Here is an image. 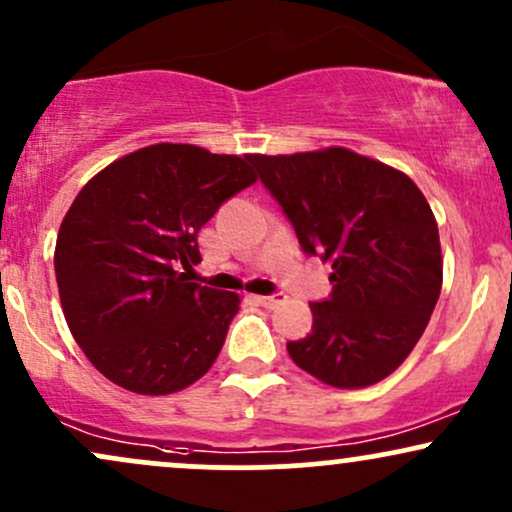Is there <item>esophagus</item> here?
<instances>
[{
    "label": "esophagus",
    "mask_w": 512,
    "mask_h": 512,
    "mask_svg": "<svg viewBox=\"0 0 512 512\" xmlns=\"http://www.w3.org/2000/svg\"><path fill=\"white\" fill-rule=\"evenodd\" d=\"M255 301L262 305V308H276V305H281V303H286V296L284 293H274V296H255Z\"/></svg>",
    "instance_id": "34e87169"
}]
</instances>
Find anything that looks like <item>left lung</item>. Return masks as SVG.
<instances>
[{"instance_id": "obj_1", "label": "left lung", "mask_w": 512, "mask_h": 512, "mask_svg": "<svg viewBox=\"0 0 512 512\" xmlns=\"http://www.w3.org/2000/svg\"><path fill=\"white\" fill-rule=\"evenodd\" d=\"M305 255L332 264V293L310 303L313 330L289 342L298 368L358 390L380 383L424 334L440 286L438 223L414 180L342 146L252 154Z\"/></svg>"}]
</instances>
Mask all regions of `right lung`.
<instances>
[{
	"label": "right lung",
	"instance_id": "right-lung-1",
	"mask_svg": "<svg viewBox=\"0 0 512 512\" xmlns=\"http://www.w3.org/2000/svg\"><path fill=\"white\" fill-rule=\"evenodd\" d=\"M257 180L248 156L154 144L103 168L60 226L57 289L88 361L137 395H170L214 366L238 293L180 273L199 228Z\"/></svg>",
	"mask_w": 512,
	"mask_h": 512
}]
</instances>
